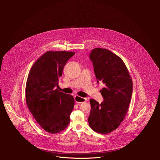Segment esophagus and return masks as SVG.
Returning <instances> with one entry per match:
<instances>
[{
	"label": "esophagus",
	"instance_id": "esophagus-1",
	"mask_svg": "<svg viewBox=\"0 0 160 160\" xmlns=\"http://www.w3.org/2000/svg\"><path fill=\"white\" fill-rule=\"evenodd\" d=\"M74 100H75V102H76V103H82V102H86L88 99L86 98L81 97L78 96V95H75V96H74Z\"/></svg>",
	"mask_w": 160,
	"mask_h": 160
}]
</instances>
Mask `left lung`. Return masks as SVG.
I'll use <instances>...</instances> for the list:
<instances>
[{
	"mask_svg": "<svg viewBox=\"0 0 160 160\" xmlns=\"http://www.w3.org/2000/svg\"><path fill=\"white\" fill-rule=\"evenodd\" d=\"M90 59L104 100L99 104L90 100L91 113L88 121L92 130L107 134L117 129L128 112L132 93V80L122 60L108 49L95 48Z\"/></svg>",
	"mask_w": 160,
	"mask_h": 160,
	"instance_id": "1",
	"label": "left lung"
}]
</instances>
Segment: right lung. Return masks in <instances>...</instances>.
<instances>
[{"mask_svg":"<svg viewBox=\"0 0 160 160\" xmlns=\"http://www.w3.org/2000/svg\"><path fill=\"white\" fill-rule=\"evenodd\" d=\"M74 54L72 52L47 51L34 63L28 76L27 106L39 125L51 134L63 131L70 122L74 99L54 88L58 87L64 67Z\"/></svg>","mask_w":160,"mask_h":160,"instance_id":"1","label":"right lung"}]
</instances>
